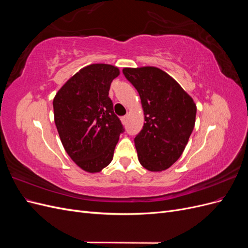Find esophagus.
Listing matches in <instances>:
<instances>
[{
  "mask_svg": "<svg viewBox=\"0 0 248 248\" xmlns=\"http://www.w3.org/2000/svg\"><path fill=\"white\" fill-rule=\"evenodd\" d=\"M126 121H127V117H126V116H124V117H122V118H121V122H122V124H126Z\"/></svg>",
  "mask_w": 248,
  "mask_h": 248,
  "instance_id": "1",
  "label": "esophagus"
}]
</instances>
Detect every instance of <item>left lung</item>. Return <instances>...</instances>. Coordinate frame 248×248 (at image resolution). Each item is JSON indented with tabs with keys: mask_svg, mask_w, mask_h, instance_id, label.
Listing matches in <instances>:
<instances>
[{
	"mask_svg": "<svg viewBox=\"0 0 248 248\" xmlns=\"http://www.w3.org/2000/svg\"><path fill=\"white\" fill-rule=\"evenodd\" d=\"M123 73L138 90L146 121L134 139L139 161L150 171L168 170L188 142L196 123V103L157 67L124 68Z\"/></svg>",
	"mask_w": 248,
	"mask_h": 248,
	"instance_id": "left-lung-1",
	"label": "left lung"
}]
</instances>
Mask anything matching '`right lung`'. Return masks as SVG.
<instances>
[{"mask_svg": "<svg viewBox=\"0 0 248 248\" xmlns=\"http://www.w3.org/2000/svg\"><path fill=\"white\" fill-rule=\"evenodd\" d=\"M118 67L91 64L67 80L56 94L55 123L65 151L81 170L99 172L108 167L123 126L108 97Z\"/></svg>", "mask_w": 248, "mask_h": 248, "instance_id": "obj_1", "label": "right lung"}]
</instances>
